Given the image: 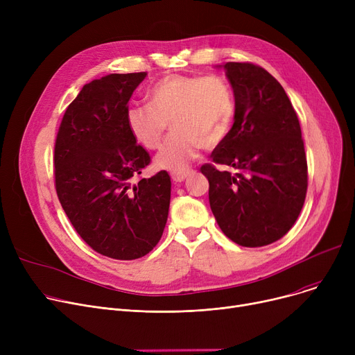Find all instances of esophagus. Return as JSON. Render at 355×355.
I'll return each mask as SVG.
<instances>
[{
  "mask_svg": "<svg viewBox=\"0 0 355 355\" xmlns=\"http://www.w3.org/2000/svg\"><path fill=\"white\" fill-rule=\"evenodd\" d=\"M187 177H189V173H174V174H173V181H175V182H182Z\"/></svg>",
  "mask_w": 355,
  "mask_h": 355,
  "instance_id": "obj_1",
  "label": "esophagus"
}]
</instances>
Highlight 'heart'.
Returning a JSON list of instances; mask_svg holds the SVG:
<instances>
[{
    "instance_id": "1",
    "label": "heart",
    "mask_w": 355,
    "mask_h": 355,
    "mask_svg": "<svg viewBox=\"0 0 355 355\" xmlns=\"http://www.w3.org/2000/svg\"><path fill=\"white\" fill-rule=\"evenodd\" d=\"M148 106H129L126 126L145 149H158L171 122L174 135L157 155L161 170L182 173L198 157L201 145L216 146L225 138L233 99L227 85L217 76L168 74L146 92Z\"/></svg>"
}]
</instances>
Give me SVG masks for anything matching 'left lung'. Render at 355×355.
<instances>
[{
    "instance_id": "left-lung-1",
    "label": "left lung",
    "mask_w": 355,
    "mask_h": 355,
    "mask_svg": "<svg viewBox=\"0 0 355 355\" xmlns=\"http://www.w3.org/2000/svg\"><path fill=\"white\" fill-rule=\"evenodd\" d=\"M234 123L204 164L211 211L234 243L260 248L284 237L300 216L308 189L301 125L286 92L269 71L229 62Z\"/></svg>"
}]
</instances>
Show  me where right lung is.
<instances>
[{
  "mask_svg": "<svg viewBox=\"0 0 355 355\" xmlns=\"http://www.w3.org/2000/svg\"><path fill=\"white\" fill-rule=\"evenodd\" d=\"M145 78L112 73L85 85L54 145L55 191L74 230L95 252L119 260L157 246L170 209L166 171L134 182L151 157L130 135L126 110Z\"/></svg>",
  "mask_w": 355,
  "mask_h": 355,
  "instance_id": "right-lung-1",
  "label": "right lung"
}]
</instances>
